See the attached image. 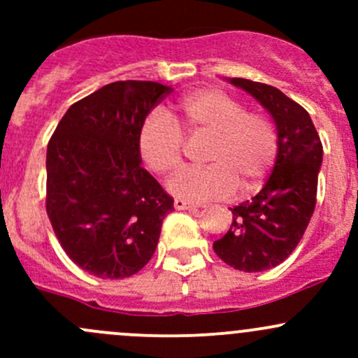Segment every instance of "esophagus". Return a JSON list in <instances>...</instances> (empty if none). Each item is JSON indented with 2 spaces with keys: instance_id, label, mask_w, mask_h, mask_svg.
Segmentation results:
<instances>
[{
  "instance_id": "34e87169",
  "label": "esophagus",
  "mask_w": 358,
  "mask_h": 358,
  "mask_svg": "<svg viewBox=\"0 0 358 358\" xmlns=\"http://www.w3.org/2000/svg\"><path fill=\"white\" fill-rule=\"evenodd\" d=\"M175 209H178V211H185V209H196L197 206L192 204V202H187L183 199H175Z\"/></svg>"
}]
</instances>
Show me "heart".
I'll list each match as a JSON object with an SVG mask.
<instances>
[{
  "instance_id": "heart-1",
  "label": "heart",
  "mask_w": 358,
  "mask_h": 358,
  "mask_svg": "<svg viewBox=\"0 0 358 358\" xmlns=\"http://www.w3.org/2000/svg\"><path fill=\"white\" fill-rule=\"evenodd\" d=\"M171 122L162 112L147 115L138 131V152L156 175L175 173L183 164L182 129L190 140L209 138L206 168L185 169L168 183L175 197L190 202L225 201L239 189L263 185L277 157V133L262 114L246 112L243 102L216 88L183 96Z\"/></svg>"
}]
</instances>
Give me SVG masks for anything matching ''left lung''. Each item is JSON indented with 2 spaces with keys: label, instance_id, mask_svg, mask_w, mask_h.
<instances>
[{
  "label": "left lung",
  "instance_id": "8db88e82",
  "mask_svg": "<svg viewBox=\"0 0 358 358\" xmlns=\"http://www.w3.org/2000/svg\"><path fill=\"white\" fill-rule=\"evenodd\" d=\"M227 81L258 100L277 129V157L251 201L230 208L229 232L213 243L227 265L263 272L280 265L301 241L315 209L322 143L310 114L280 90L243 78Z\"/></svg>",
  "mask_w": 358,
  "mask_h": 358
}]
</instances>
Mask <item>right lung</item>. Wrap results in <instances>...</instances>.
<instances>
[{"mask_svg": "<svg viewBox=\"0 0 358 358\" xmlns=\"http://www.w3.org/2000/svg\"><path fill=\"white\" fill-rule=\"evenodd\" d=\"M171 86L115 81L72 103L46 150V213L69 258L100 279L149 263L173 197L142 168L138 131Z\"/></svg>", "mask_w": 358, "mask_h": 358, "instance_id": "right-lung-1", "label": "right lung"}]
</instances>
